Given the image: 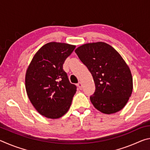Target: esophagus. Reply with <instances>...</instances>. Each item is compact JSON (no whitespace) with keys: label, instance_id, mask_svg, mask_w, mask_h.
<instances>
[{"label":"esophagus","instance_id":"34e87169","mask_svg":"<svg viewBox=\"0 0 150 150\" xmlns=\"http://www.w3.org/2000/svg\"><path fill=\"white\" fill-rule=\"evenodd\" d=\"M77 87H79V89H81V88H82V83H81V82L78 83V84H77Z\"/></svg>","mask_w":150,"mask_h":150}]
</instances>
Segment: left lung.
<instances>
[{"instance_id":"obj_1","label":"left lung","mask_w":150,"mask_h":150,"mask_svg":"<svg viewBox=\"0 0 150 150\" xmlns=\"http://www.w3.org/2000/svg\"><path fill=\"white\" fill-rule=\"evenodd\" d=\"M75 52L93 77L95 91L90 99L95 108L106 115L122 110L132 93L133 80L119 53L101 42L83 44Z\"/></svg>"}]
</instances>
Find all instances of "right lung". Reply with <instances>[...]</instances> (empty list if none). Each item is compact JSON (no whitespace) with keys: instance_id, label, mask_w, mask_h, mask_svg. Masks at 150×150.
<instances>
[{"instance_id":"1","label":"right lung","mask_w":150,"mask_h":150,"mask_svg":"<svg viewBox=\"0 0 150 150\" xmlns=\"http://www.w3.org/2000/svg\"><path fill=\"white\" fill-rule=\"evenodd\" d=\"M75 48L65 43H47L38 51L28 67L25 77L28 96L45 117H62L71 105L77 87L69 82L63 65Z\"/></svg>"}]
</instances>
